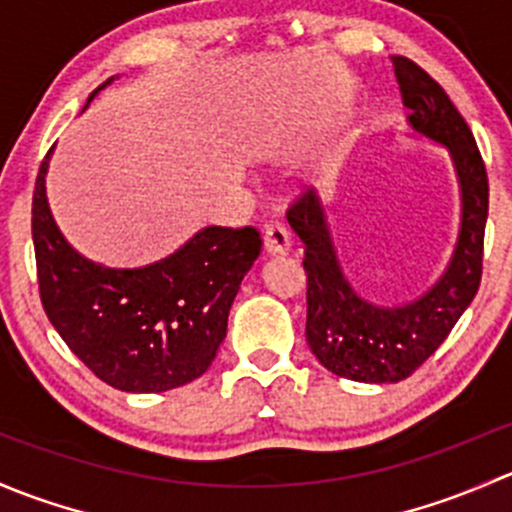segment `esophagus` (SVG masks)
<instances>
[{
	"label": "esophagus",
	"instance_id": "1",
	"mask_svg": "<svg viewBox=\"0 0 512 512\" xmlns=\"http://www.w3.org/2000/svg\"><path fill=\"white\" fill-rule=\"evenodd\" d=\"M291 246H293V241H291V234H288L286 226L278 224V221L266 224V229H263V249H266V254L283 256L291 251Z\"/></svg>",
	"mask_w": 512,
	"mask_h": 512
}]
</instances>
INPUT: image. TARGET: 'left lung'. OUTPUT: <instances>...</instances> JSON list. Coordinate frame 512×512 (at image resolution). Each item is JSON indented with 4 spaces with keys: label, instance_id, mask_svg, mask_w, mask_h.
<instances>
[{
    "label": "left lung",
    "instance_id": "left-lung-1",
    "mask_svg": "<svg viewBox=\"0 0 512 512\" xmlns=\"http://www.w3.org/2000/svg\"><path fill=\"white\" fill-rule=\"evenodd\" d=\"M392 61L409 125L449 147L461 187V231L444 276L412 303L374 305L357 295L342 273L318 194L303 192L288 207L308 276L305 340L325 370L370 384L407 379L449 337L481 286L488 219V175L471 128L424 68L404 56Z\"/></svg>",
    "mask_w": 512,
    "mask_h": 512
}]
</instances>
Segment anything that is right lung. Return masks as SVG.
Listing matches in <instances>:
<instances>
[{
    "label": "right lung",
    "instance_id": "obj_1",
    "mask_svg": "<svg viewBox=\"0 0 512 512\" xmlns=\"http://www.w3.org/2000/svg\"><path fill=\"white\" fill-rule=\"evenodd\" d=\"M49 157L51 150L36 177L31 236L41 303L56 333L120 392H167L202 377L226 337L241 281L261 254V234L254 226H207L150 266L105 268L73 251L51 217Z\"/></svg>",
    "mask_w": 512,
    "mask_h": 512
}]
</instances>
